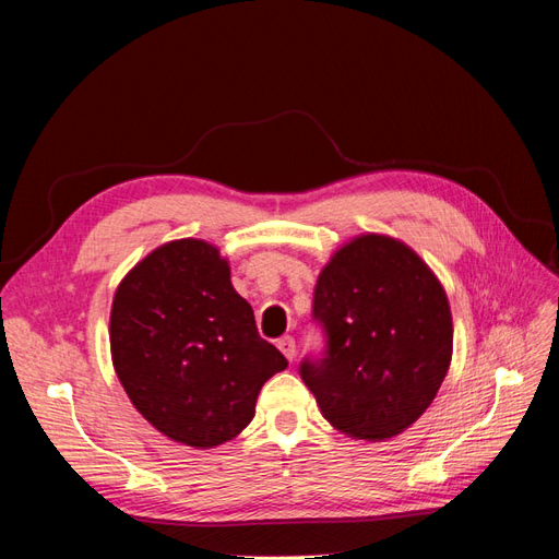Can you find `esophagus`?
<instances>
[{
  "label": "esophagus",
  "mask_w": 559,
  "mask_h": 559,
  "mask_svg": "<svg viewBox=\"0 0 559 559\" xmlns=\"http://www.w3.org/2000/svg\"><path fill=\"white\" fill-rule=\"evenodd\" d=\"M277 347L282 349V354H284V357L289 359V361H294V359H296V341H294L292 335H284V337H280V341H277Z\"/></svg>",
  "instance_id": "34e87169"
}]
</instances>
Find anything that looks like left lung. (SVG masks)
Wrapping results in <instances>:
<instances>
[{"label":"left lung","mask_w":559,"mask_h":559,"mask_svg":"<svg viewBox=\"0 0 559 559\" xmlns=\"http://www.w3.org/2000/svg\"><path fill=\"white\" fill-rule=\"evenodd\" d=\"M312 319L324 349L298 373L337 431L384 441L429 408L452 357V314L411 247L361 235L337 249L319 273Z\"/></svg>","instance_id":"obj_1"}]
</instances>
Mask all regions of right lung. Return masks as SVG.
Here are the masks:
<instances>
[{
    "mask_svg": "<svg viewBox=\"0 0 559 559\" xmlns=\"http://www.w3.org/2000/svg\"><path fill=\"white\" fill-rule=\"evenodd\" d=\"M109 341L134 408L191 448L238 436L257 413L261 386L289 366L259 335L228 261L191 238L151 251L118 284Z\"/></svg>",
    "mask_w": 559,
    "mask_h": 559,
    "instance_id": "add662e5",
    "label": "right lung"
}]
</instances>
